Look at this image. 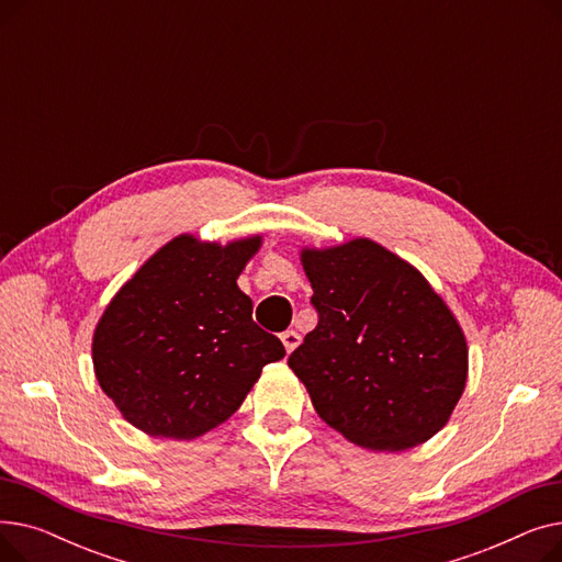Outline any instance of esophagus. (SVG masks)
Instances as JSON below:
<instances>
[{
	"instance_id": "1",
	"label": "esophagus",
	"mask_w": 562,
	"mask_h": 562,
	"mask_svg": "<svg viewBox=\"0 0 562 562\" xmlns=\"http://www.w3.org/2000/svg\"><path fill=\"white\" fill-rule=\"evenodd\" d=\"M280 339H282V344H284L286 352H293V350L299 348V344H301V335H299L296 330H286V333H282V335H280Z\"/></svg>"
}]
</instances>
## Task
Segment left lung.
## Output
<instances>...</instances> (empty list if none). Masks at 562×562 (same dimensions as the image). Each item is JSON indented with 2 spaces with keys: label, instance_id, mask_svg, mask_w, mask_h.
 Here are the masks:
<instances>
[{
  "label": "left lung",
  "instance_id": "obj_1",
  "mask_svg": "<svg viewBox=\"0 0 562 562\" xmlns=\"http://www.w3.org/2000/svg\"><path fill=\"white\" fill-rule=\"evenodd\" d=\"M318 326L289 356L316 415L352 445L407 451L445 428L464 392L460 321L409 261L367 236L301 248Z\"/></svg>",
  "mask_w": 562,
  "mask_h": 562
}]
</instances>
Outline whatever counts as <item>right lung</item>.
I'll return each mask as SVG.
<instances>
[{"mask_svg":"<svg viewBox=\"0 0 562 562\" xmlns=\"http://www.w3.org/2000/svg\"><path fill=\"white\" fill-rule=\"evenodd\" d=\"M263 236L180 234L115 291L93 333V371L123 419L189 441L225 424L261 369L284 358L236 284Z\"/></svg>","mask_w":562,"mask_h":562,"instance_id":"right-lung-1","label":"right lung"}]
</instances>
